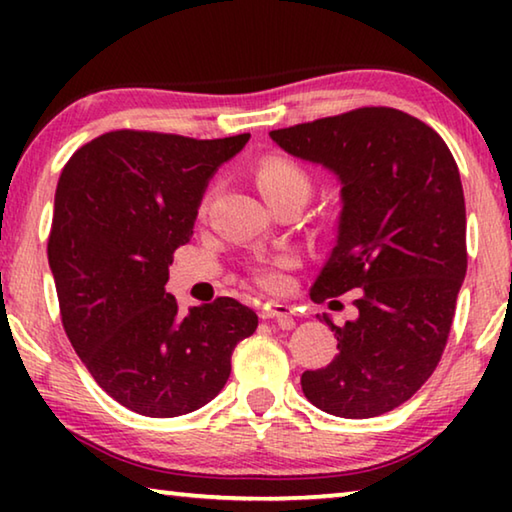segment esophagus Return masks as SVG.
<instances>
[{
    "mask_svg": "<svg viewBox=\"0 0 512 512\" xmlns=\"http://www.w3.org/2000/svg\"><path fill=\"white\" fill-rule=\"evenodd\" d=\"M293 307L284 305V302H268L266 307H262V311H259V316H262L264 320H277V325L289 329L293 327Z\"/></svg>",
    "mask_w": 512,
    "mask_h": 512,
    "instance_id": "34e87169",
    "label": "esophagus"
}]
</instances>
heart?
<instances>
[{"label":"heart","instance_id":"heart-1","mask_svg":"<svg viewBox=\"0 0 512 512\" xmlns=\"http://www.w3.org/2000/svg\"><path fill=\"white\" fill-rule=\"evenodd\" d=\"M255 183L259 187V192L264 194L266 201L273 207H277L282 201H287V198H293V196L307 198L311 189L309 173L302 169L298 162L275 153L264 155V158L257 162ZM210 198H212V192H207L201 198V205H198L201 214L207 210V205H210ZM293 264H296L293 253H275V255L255 257L253 262H250V275H253V280L259 284V287H264L268 291H280L287 287L289 282L287 271Z\"/></svg>","mask_w":512,"mask_h":512}]
</instances>
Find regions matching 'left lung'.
Wrapping results in <instances>:
<instances>
[{"label":"left lung","instance_id":"left-lung-1","mask_svg":"<svg viewBox=\"0 0 512 512\" xmlns=\"http://www.w3.org/2000/svg\"><path fill=\"white\" fill-rule=\"evenodd\" d=\"M273 142L341 178L336 244L316 302L354 289L357 318L325 323L336 357L305 370L302 393L339 418L404 404L436 370L467 271L465 198L452 151L424 121L386 106L271 131Z\"/></svg>","mask_w":512,"mask_h":512}]
</instances>
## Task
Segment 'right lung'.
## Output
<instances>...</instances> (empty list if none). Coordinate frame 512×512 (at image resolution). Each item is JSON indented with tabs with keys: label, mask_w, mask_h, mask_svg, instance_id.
Masks as SVG:
<instances>
[{
	"label": "right lung",
	"mask_w": 512,
	"mask_h": 512,
	"mask_svg": "<svg viewBox=\"0 0 512 512\" xmlns=\"http://www.w3.org/2000/svg\"><path fill=\"white\" fill-rule=\"evenodd\" d=\"M248 140L121 128L83 144L60 173L47 241L60 320L94 381L135 413L201 409L257 329L255 311L235 298L183 314L164 291L207 180Z\"/></svg>",
	"instance_id": "add662e5"
}]
</instances>
